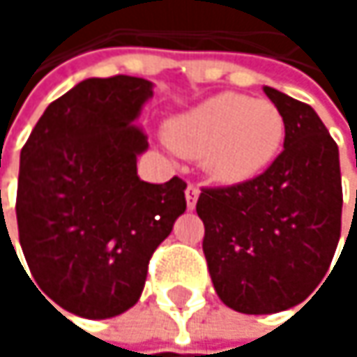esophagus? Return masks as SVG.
Here are the masks:
<instances>
[{
    "mask_svg": "<svg viewBox=\"0 0 357 357\" xmlns=\"http://www.w3.org/2000/svg\"><path fill=\"white\" fill-rule=\"evenodd\" d=\"M198 194H200L198 185H196V183H188V188H185V204H188V208H190V211L196 206Z\"/></svg>",
    "mask_w": 357,
    "mask_h": 357,
    "instance_id": "1",
    "label": "esophagus"
}]
</instances>
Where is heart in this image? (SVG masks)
Masks as SVG:
<instances>
[{"label":"heart","instance_id":"b5f03b06","mask_svg":"<svg viewBox=\"0 0 357 357\" xmlns=\"http://www.w3.org/2000/svg\"><path fill=\"white\" fill-rule=\"evenodd\" d=\"M285 138L281 109L268 99L217 95L176 117L167 140L179 155L202 159L219 181L240 183L262 174Z\"/></svg>","mask_w":357,"mask_h":357}]
</instances>
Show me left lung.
<instances>
[{"mask_svg": "<svg viewBox=\"0 0 357 357\" xmlns=\"http://www.w3.org/2000/svg\"><path fill=\"white\" fill-rule=\"evenodd\" d=\"M264 93L285 119L283 151L260 176L202 188L196 202L217 296L244 314L304 302L328 273L341 236L337 142L310 105L271 86Z\"/></svg>", "mask_w": 357, "mask_h": 357, "instance_id": "left-lung-1", "label": "left lung"}]
</instances>
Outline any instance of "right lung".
Instances as JSON below:
<instances>
[{"label":"right lung","instance_id":"right-lung-1","mask_svg":"<svg viewBox=\"0 0 357 357\" xmlns=\"http://www.w3.org/2000/svg\"><path fill=\"white\" fill-rule=\"evenodd\" d=\"M149 97L144 78L82 80L45 109L20 153V246L38 294L76 317L132 308L153 252L185 211L183 179L136 174L149 136L134 121Z\"/></svg>","mask_w":357,"mask_h":357}]
</instances>
